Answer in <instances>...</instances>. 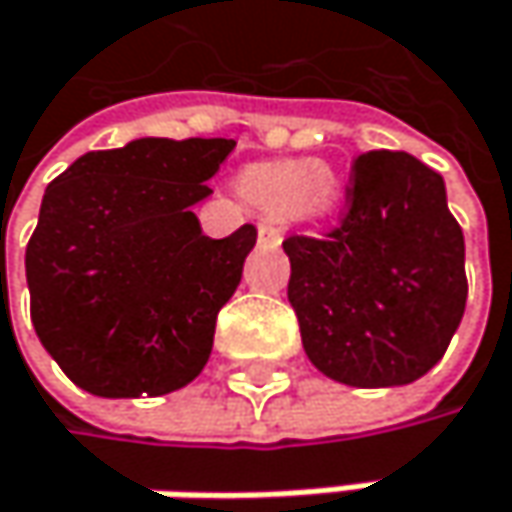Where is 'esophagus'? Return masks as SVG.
Segmentation results:
<instances>
[{"label":"esophagus","instance_id":"esophagus-1","mask_svg":"<svg viewBox=\"0 0 512 512\" xmlns=\"http://www.w3.org/2000/svg\"><path fill=\"white\" fill-rule=\"evenodd\" d=\"M259 244H265V247H280L283 244V226L277 224L274 218L259 221Z\"/></svg>","mask_w":512,"mask_h":512}]
</instances>
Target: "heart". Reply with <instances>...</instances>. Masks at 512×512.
<instances>
[{
  "label": "heart",
  "instance_id": "heart-1",
  "mask_svg": "<svg viewBox=\"0 0 512 512\" xmlns=\"http://www.w3.org/2000/svg\"><path fill=\"white\" fill-rule=\"evenodd\" d=\"M238 194L268 218L321 224L345 203V182L333 164L315 159H277L250 164L235 179Z\"/></svg>",
  "mask_w": 512,
  "mask_h": 512
}]
</instances>
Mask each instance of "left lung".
Listing matches in <instances>:
<instances>
[{
	"label": "left lung",
	"mask_w": 512,
	"mask_h": 512,
	"mask_svg": "<svg viewBox=\"0 0 512 512\" xmlns=\"http://www.w3.org/2000/svg\"><path fill=\"white\" fill-rule=\"evenodd\" d=\"M351 209L324 238L283 241L309 362L356 389L407 386L448 351L466 309V244L445 182L410 153L353 161Z\"/></svg>",
	"instance_id": "obj_1"
}]
</instances>
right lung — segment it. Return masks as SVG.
<instances>
[{
	"label": "right lung",
	"instance_id": "obj_1",
	"mask_svg": "<svg viewBox=\"0 0 512 512\" xmlns=\"http://www.w3.org/2000/svg\"><path fill=\"white\" fill-rule=\"evenodd\" d=\"M232 150V138H138L46 185L26 247L32 324L79 389L156 398L209 362L256 226L209 238L191 206Z\"/></svg>",
	"mask_w": 512,
	"mask_h": 512
}]
</instances>
